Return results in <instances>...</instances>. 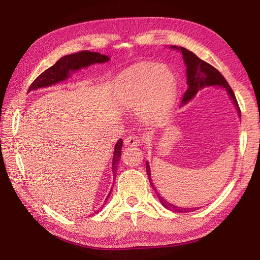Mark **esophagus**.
<instances>
[{
  "mask_svg": "<svg viewBox=\"0 0 260 260\" xmlns=\"http://www.w3.org/2000/svg\"><path fill=\"white\" fill-rule=\"evenodd\" d=\"M141 143V139L137 135H130L123 140L125 146H138Z\"/></svg>",
  "mask_w": 260,
  "mask_h": 260,
  "instance_id": "34e87169",
  "label": "esophagus"
}]
</instances>
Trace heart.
Segmentation results:
<instances>
[{
  "label": "heart",
  "instance_id": "b5f03b06",
  "mask_svg": "<svg viewBox=\"0 0 260 260\" xmlns=\"http://www.w3.org/2000/svg\"><path fill=\"white\" fill-rule=\"evenodd\" d=\"M119 93L130 106L142 104L145 119H158L167 115L175 104L177 80L161 65H145L125 70L120 76Z\"/></svg>",
  "mask_w": 260,
  "mask_h": 260
}]
</instances>
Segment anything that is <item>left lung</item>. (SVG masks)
Returning <instances> with one entry per match:
<instances>
[{
  "mask_svg": "<svg viewBox=\"0 0 260 260\" xmlns=\"http://www.w3.org/2000/svg\"><path fill=\"white\" fill-rule=\"evenodd\" d=\"M171 49L179 50L181 53H182V56H183L185 66H186L187 89L183 94V99H182V102H181V104L184 105L187 103V102H190L195 96V94L198 93L201 89L205 88V86L218 85V86H220V88L225 89L228 94H229L230 99L232 100L234 106L237 107L238 113L241 117V111H240V107L238 104V101H237V99H235V95L231 89V86L229 85V83L226 82L224 77L220 74L215 67H212L210 64H208V62L199 58L191 51H188L184 48H181V46L180 48H178V46L172 45ZM146 172H147L149 183H151L155 193L157 194V198L159 199V202L161 203V205L165 208H167L174 212H190V211H194L196 209H199V208H184V207L182 208V207L176 206V205H174V204H170L169 202H167L162 198V196H160V194L157 192V190L154 187V184L152 182V177H151V168H149V165L147 161H146Z\"/></svg>",
  "mask_w": 260,
  "mask_h": 260,
  "instance_id": "8db88e82",
  "label": "left lung"
}]
</instances>
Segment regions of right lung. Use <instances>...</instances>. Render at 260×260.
Here are the masks:
<instances>
[{"instance_id": "1", "label": "right lung", "mask_w": 260, "mask_h": 260, "mask_svg": "<svg viewBox=\"0 0 260 260\" xmlns=\"http://www.w3.org/2000/svg\"><path fill=\"white\" fill-rule=\"evenodd\" d=\"M108 60H109V57L106 56V55H101L100 53L90 52V51H81V52H78L75 54L66 55V56H62L60 59H58L52 67L44 70V72L40 76H39L32 83H31L29 91L56 84L60 81L66 80L70 75V72H77V70H79L81 68L88 67L93 64L106 62ZM121 147H122V140H119L116 143L115 148H114L115 151H114L113 165H112L114 177H116L118 162H119V160H120ZM111 192H112V190L109 191L104 203L92 212V216L95 214H99V212L103 209V207L105 206V204L109 198V195H111Z\"/></svg>"}]
</instances>
